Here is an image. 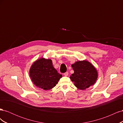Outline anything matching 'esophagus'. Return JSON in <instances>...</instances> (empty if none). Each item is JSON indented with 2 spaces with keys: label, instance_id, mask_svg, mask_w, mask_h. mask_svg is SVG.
<instances>
[{
  "label": "esophagus",
  "instance_id": "1",
  "mask_svg": "<svg viewBox=\"0 0 123 123\" xmlns=\"http://www.w3.org/2000/svg\"><path fill=\"white\" fill-rule=\"evenodd\" d=\"M68 72H65L64 74V75L65 76H67L68 75Z\"/></svg>",
  "mask_w": 123,
  "mask_h": 123
}]
</instances>
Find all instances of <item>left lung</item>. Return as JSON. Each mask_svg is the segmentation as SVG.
I'll list each match as a JSON object with an SVG mask.
<instances>
[{
	"label": "left lung",
	"mask_w": 123,
	"mask_h": 123,
	"mask_svg": "<svg viewBox=\"0 0 123 123\" xmlns=\"http://www.w3.org/2000/svg\"><path fill=\"white\" fill-rule=\"evenodd\" d=\"M71 66L74 72L70 78L77 88L84 90L95 83L98 71L90 62L86 60L77 61Z\"/></svg>",
	"instance_id": "obj_1"
}]
</instances>
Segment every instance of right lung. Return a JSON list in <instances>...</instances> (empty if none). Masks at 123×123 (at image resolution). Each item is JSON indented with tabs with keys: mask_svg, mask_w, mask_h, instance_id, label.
<instances>
[{
	"mask_svg": "<svg viewBox=\"0 0 123 123\" xmlns=\"http://www.w3.org/2000/svg\"><path fill=\"white\" fill-rule=\"evenodd\" d=\"M29 74L33 84L44 90L52 89L62 77V74L54 68L51 59L43 57L33 62Z\"/></svg>",
	"mask_w": 123,
	"mask_h": 123,
	"instance_id": "obj_1",
	"label": "right lung"
}]
</instances>
